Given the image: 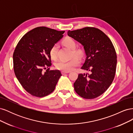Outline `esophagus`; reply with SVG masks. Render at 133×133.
Returning a JSON list of instances; mask_svg holds the SVG:
<instances>
[{"label": "esophagus", "instance_id": "34e87169", "mask_svg": "<svg viewBox=\"0 0 133 133\" xmlns=\"http://www.w3.org/2000/svg\"><path fill=\"white\" fill-rule=\"evenodd\" d=\"M70 71H62V74H67V73H69Z\"/></svg>", "mask_w": 133, "mask_h": 133}]
</instances>
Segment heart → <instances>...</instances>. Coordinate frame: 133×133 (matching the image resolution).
Instances as JSON below:
<instances>
[{"instance_id":"heart-1","label":"heart","mask_w":133,"mask_h":133,"mask_svg":"<svg viewBox=\"0 0 133 133\" xmlns=\"http://www.w3.org/2000/svg\"><path fill=\"white\" fill-rule=\"evenodd\" d=\"M63 43L65 46L70 48L71 50H73V55L76 56V57L79 58H82L84 56L85 52H84L83 48H80L75 49L76 43L73 38L70 37H66L63 40ZM58 48L59 45L57 43L54 44L51 48L50 50V54L52 58H55L57 57L58 51ZM79 63V60L77 58L75 57L70 60H68V61L63 60H59L58 62L56 63L55 66L58 69L68 71L74 69V68L78 66Z\"/></svg>"}]
</instances>
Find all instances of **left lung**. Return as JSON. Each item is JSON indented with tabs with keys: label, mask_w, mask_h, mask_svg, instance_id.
<instances>
[{
	"label": "left lung",
	"mask_w": 133,
	"mask_h": 133,
	"mask_svg": "<svg viewBox=\"0 0 133 133\" xmlns=\"http://www.w3.org/2000/svg\"><path fill=\"white\" fill-rule=\"evenodd\" d=\"M68 35L84 46L87 57L81 68L89 71L78 75L74 83L75 91L84 99L97 98L115 77L117 57L113 44L105 33L94 27L69 30Z\"/></svg>",
	"instance_id": "1"
}]
</instances>
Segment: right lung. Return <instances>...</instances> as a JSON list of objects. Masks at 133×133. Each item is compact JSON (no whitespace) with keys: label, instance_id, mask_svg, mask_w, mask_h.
I'll use <instances>...</instances> for the list:
<instances>
[{"label":"right lung","instance_id":"right-lung-1","mask_svg":"<svg viewBox=\"0 0 133 133\" xmlns=\"http://www.w3.org/2000/svg\"><path fill=\"white\" fill-rule=\"evenodd\" d=\"M65 31L40 26L28 31L20 40L13 54V68L18 81L31 95L42 98L53 92L62 74L50 70V50ZM47 69H46V68ZM43 69H46L43 72Z\"/></svg>","mask_w":133,"mask_h":133}]
</instances>
